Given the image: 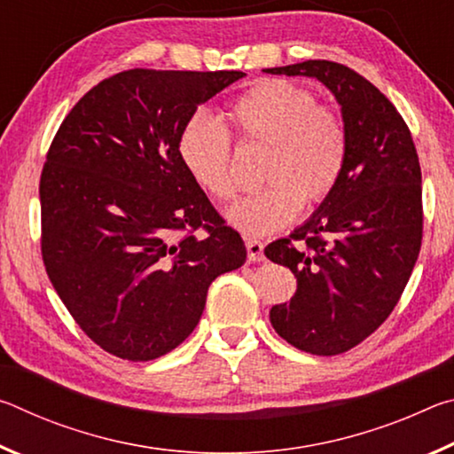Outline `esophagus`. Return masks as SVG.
Wrapping results in <instances>:
<instances>
[{
  "mask_svg": "<svg viewBox=\"0 0 454 454\" xmlns=\"http://www.w3.org/2000/svg\"><path fill=\"white\" fill-rule=\"evenodd\" d=\"M246 250H248L250 262H262L264 260V244L256 238H246Z\"/></svg>",
  "mask_w": 454,
  "mask_h": 454,
  "instance_id": "esophagus-1",
  "label": "esophagus"
}]
</instances>
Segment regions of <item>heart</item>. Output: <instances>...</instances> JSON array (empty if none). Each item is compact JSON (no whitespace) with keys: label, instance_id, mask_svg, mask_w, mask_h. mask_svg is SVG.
Listing matches in <instances>:
<instances>
[{"label":"heart","instance_id":"1","mask_svg":"<svg viewBox=\"0 0 454 454\" xmlns=\"http://www.w3.org/2000/svg\"><path fill=\"white\" fill-rule=\"evenodd\" d=\"M226 118L240 144L266 145L268 182L228 212L230 224L248 236L272 234L302 210L304 198L322 202L340 182L348 162V129L318 106L310 90L286 80H262L230 104ZM182 166L200 190L218 202L236 196L234 150L228 129L196 112L178 134Z\"/></svg>","mask_w":454,"mask_h":454}]
</instances>
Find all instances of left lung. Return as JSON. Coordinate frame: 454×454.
I'll return each mask as SVG.
<instances>
[{
  "mask_svg": "<svg viewBox=\"0 0 454 454\" xmlns=\"http://www.w3.org/2000/svg\"><path fill=\"white\" fill-rule=\"evenodd\" d=\"M266 74L309 75L333 91L348 129V162L320 208L288 238L264 248L288 266L296 294L270 322L298 350L342 355L395 310L422 242L420 164L393 102L350 67L309 59Z\"/></svg>",
  "mask_w": 454,
  "mask_h": 454,
  "instance_id": "8db88e82",
  "label": "left lung"
}]
</instances>
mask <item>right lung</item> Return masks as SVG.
Wrapping results in <instances>:
<instances>
[{"mask_svg":"<svg viewBox=\"0 0 454 454\" xmlns=\"http://www.w3.org/2000/svg\"><path fill=\"white\" fill-rule=\"evenodd\" d=\"M242 75L120 72L53 136L40 178L43 266L78 326L114 356L144 363L174 350L212 280L246 262L240 234L176 148L198 106Z\"/></svg>","mask_w":454,"mask_h":454,"instance_id":"obj_1","label":"right lung"}]
</instances>
